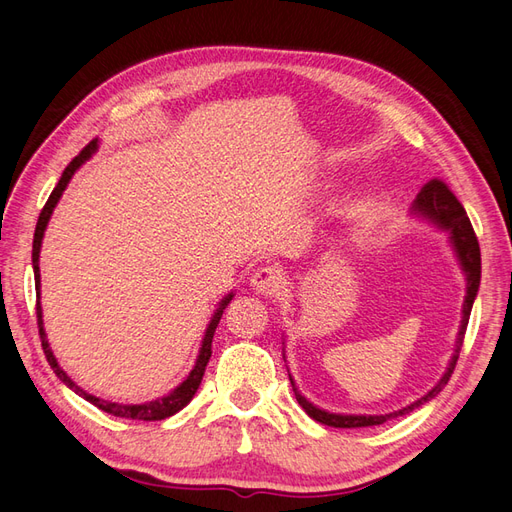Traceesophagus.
<instances>
[{
  "label": "esophagus",
  "instance_id": "34e87169",
  "mask_svg": "<svg viewBox=\"0 0 512 512\" xmlns=\"http://www.w3.org/2000/svg\"><path fill=\"white\" fill-rule=\"evenodd\" d=\"M285 277L277 266L257 268L251 277V288L261 296H277L283 288Z\"/></svg>",
  "mask_w": 512,
  "mask_h": 512
}]
</instances>
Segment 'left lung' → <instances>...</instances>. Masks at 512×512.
<instances>
[{
	"mask_svg": "<svg viewBox=\"0 0 512 512\" xmlns=\"http://www.w3.org/2000/svg\"><path fill=\"white\" fill-rule=\"evenodd\" d=\"M410 216L412 218H421L425 222H430L432 227H436L438 231H445L449 235V246L454 251L458 266L465 275L467 281V294H465V303H462V316H460V327H458V336H456V344H454V353H451V360L445 368L443 377L432 386V390H427L425 395L417 401H412L410 406L388 412V414H344V412H329L318 408L316 403H312L305 395H301L299 386L290 375V384L294 390V397L299 401V406L310 414V417L318 423L329 425V427H371V425H382L390 419H397L401 414H408L412 410H417L423 403L432 401L438 392L445 388V384L449 382L451 373H454V366L458 362V353L462 347V338H465V331L469 325V316H471V307L475 296H478V288H480V272H482V261H480V244L478 237L473 233L471 222L467 218V211L462 209V205L458 202V198L449 192V187L443 181H430L427 183L419 196L414 198L412 207H410ZM285 358V355H283Z\"/></svg>",
	"mask_w": 512,
	"mask_h": 512,
	"instance_id": "left-lung-1",
	"label": "left lung"
}]
</instances>
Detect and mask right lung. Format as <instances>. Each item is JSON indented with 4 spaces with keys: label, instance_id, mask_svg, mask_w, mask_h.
<instances>
[{
    "label": "right lung",
    "instance_id": "right-lung-1",
    "mask_svg": "<svg viewBox=\"0 0 512 512\" xmlns=\"http://www.w3.org/2000/svg\"><path fill=\"white\" fill-rule=\"evenodd\" d=\"M98 146H100L98 139H93L91 144L82 148V152L78 154V157L67 165L63 176H61V181H58V185L54 187V192L50 194V198H47L45 207H43L41 216H39V222H37V231H34V242H32V268H34V285H37V323H39V336H41V344H43L45 358H47V362H50L52 371L58 375V379H61V382H63L67 388L74 390L76 395H80L82 399H87L89 403H93L95 408H100V410H104V412L113 414V417L137 419V421H161V419L172 417V414H176L178 410H183V408L187 406V403L192 401V397L196 395V390H198V386H200V382H202V375H205L207 362H209V358H211L213 334H216V327H218V323H220V318H222L224 310H227V305L231 303V299H233L235 294L229 292V294L224 296V299L218 303L216 312H213V316H211V320H209V325H207V329H205V336H202V344H200V351H198V355H196L194 368H192V371H189V375L183 379L181 384H178L174 390L168 392V395H163V397H159V399H152V401H148V403H115V401H106V399H100V397H95V395H89L87 390H82V388L74 382V379H71V377L63 371L61 364H58L56 358H54L52 347H50V342H47V334H45V329H43L41 270H39L41 244H43V235H45V229H47V222H50L52 213H54V207L58 205V200H61L63 192L67 189L69 181H71V176H74V174L82 168V165H85V163L93 157L95 150H98Z\"/></svg>",
    "mask_w": 512,
    "mask_h": 512
}]
</instances>
